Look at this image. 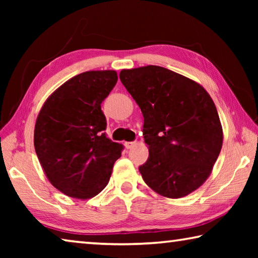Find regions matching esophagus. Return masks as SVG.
Returning <instances> with one entry per match:
<instances>
[{
	"instance_id": "esophagus-1",
	"label": "esophagus",
	"mask_w": 258,
	"mask_h": 258,
	"mask_svg": "<svg viewBox=\"0 0 258 258\" xmlns=\"http://www.w3.org/2000/svg\"><path fill=\"white\" fill-rule=\"evenodd\" d=\"M135 146V142L132 141V142H125V148L126 149H131V148H133Z\"/></svg>"
}]
</instances>
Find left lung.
<instances>
[{"label":"left lung","instance_id":"1","mask_svg":"<svg viewBox=\"0 0 258 258\" xmlns=\"http://www.w3.org/2000/svg\"><path fill=\"white\" fill-rule=\"evenodd\" d=\"M119 78L145 118L149 157L139 167L143 181L167 198L198 189L223 143L211 95L198 83L159 66L124 69Z\"/></svg>","mask_w":258,"mask_h":258}]
</instances>
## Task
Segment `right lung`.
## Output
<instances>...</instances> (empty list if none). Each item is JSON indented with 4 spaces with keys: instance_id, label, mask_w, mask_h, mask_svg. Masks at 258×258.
<instances>
[{
    "instance_id": "1",
    "label": "right lung",
    "mask_w": 258,
    "mask_h": 258,
    "mask_svg": "<svg viewBox=\"0 0 258 258\" xmlns=\"http://www.w3.org/2000/svg\"><path fill=\"white\" fill-rule=\"evenodd\" d=\"M117 78L115 71L82 73L54 91L38 113L35 151L51 184L69 197L101 192L124 149L107 137L101 110Z\"/></svg>"
}]
</instances>
